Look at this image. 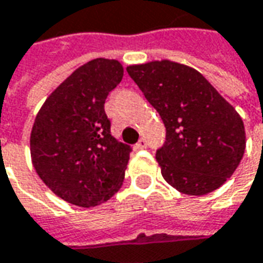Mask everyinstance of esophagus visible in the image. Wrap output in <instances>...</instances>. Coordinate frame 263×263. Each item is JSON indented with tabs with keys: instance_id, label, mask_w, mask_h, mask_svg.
I'll return each mask as SVG.
<instances>
[{
	"instance_id": "1",
	"label": "esophagus",
	"mask_w": 263,
	"mask_h": 263,
	"mask_svg": "<svg viewBox=\"0 0 263 263\" xmlns=\"http://www.w3.org/2000/svg\"><path fill=\"white\" fill-rule=\"evenodd\" d=\"M148 146V142H146L145 138H141L138 141V144H137V148L138 149H144V148H146Z\"/></svg>"
}]
</instances>
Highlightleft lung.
Returning a JSON list of instances; mask_svg holds the SVG:
<instances>
[{
    "label": "left lung",
    "mask_w": 263,
    "mask_h": 263,
    "mask_svg": "<svg viewBox=\"0 0 263 263\" xmlns=\"http://www.w3.org/2000/svg\"><path fill=\"white\" fill-rule=\"evenodd\" d=\"M165 125L155 158L164 180L189 196L214 192L245 154L243 121L209 80L185 64L161 60L126 67Z\"/></svg>",
    "instance_id": "8db88e82"
}]
</instances>
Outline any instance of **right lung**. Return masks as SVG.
I'll return each mask as SVG.
<instances>
[{
    "label": "right lung",
    "instance_id": "right-lung-1",
    "mask_svg": "<svg viewBox=\"0 0 263 263\" xmlns=\"http://www.w3.org/2000/svg\"><path fill=\"white\" fill-rule=\"evenodd\" d=\"M122 76L118 60L87 62L50 95L34 121V168L51 192L74 206H98L124 181L132 148L110 135L105 114V101Z\"/></svg>",
    "mask_w": 263,
    "mask_h": 263
}]
</instances>
